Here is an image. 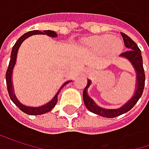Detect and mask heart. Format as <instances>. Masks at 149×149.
I'll return each mask as SVG.
<instances>
[{
	"instance_id": "heart-1",
	"label": "heart",
	"mask_w": 149,
	"mask_h": 149,
	"mask_svg": "<svg viewBox=\"0 0 149 149\" xmlns=\"http://www.w3.org/2000/svg\"><path fill=\"white\" fill-rule=\"evenodd\" d=\"M88 47L96 52H109L110 54H118L124 47L120 39H116L111 35L95 36L90 38L86 42Z\"/></svg>"
}]
</instances>
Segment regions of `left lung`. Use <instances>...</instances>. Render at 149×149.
I'll list each match as a JSON object with an SVG mask.
<instances>
[{
    "mask_svg": "<svg viewBox=\"0 0 149 149\" xmlns=\"http://www.w3.org/2000/svg\"><path fill=\"white\" fill-rule=\"evenodd\" d=\"M121 35L124 39L125 46L129 50L122 53L119 56L127 59L132 63V67L134 68L135 73H136V85H135V90H134L133 95L131 97V99H129L120 108L104 109V108L97 105L95 103V102L88 95L87 89L92 83V81L90 79H87V85L83 91V100H84V103H85L86 109L89 111L96 114V115H99L101 116H103V118H116V116H118L122 114L128 112L131 109H132V107L137 103V102L141 97L143 89H144V86H145V72H144V69H143L141 52L139 47L137 46V44L129 36H127L125 33H121Z\"/></svg>",
    "mask_w": 149,
    "mask_h": 149,
    "instance_id": "left-lung-1",
    "label": "left lung"
}]
</instances>
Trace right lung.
<instances>
[{
    "mask_svg": "<svg viewBox=\"0 0 149 149\" xmlns=\"http://www.w3.org/2000/svg\"><path fill=\"white\" fill-rule=\"evenodd\" d=\"M36 34H45L47 35L51 38H56L57 37V33L54 31H50V30H45L43 31H40L39 30H34V31H28V33H24V35H22L17 41L15 43V45L12 47V51H11V55H10V61H9V64L6 72V83H7V87H8V92L9 94V97L11 99V101L24 113L28 114V115H42L44 113H47L50 110H52V109L56 106V104L57 103V96L58 93L60 92V90L68 83H70L71 80H68L66 82H64L62 86L59 88V90L56 92V93L55 94V96L53 97L48 102H47L44 105L39 106V107H30V106H26L24 105L23 103H21L18 99L17 98L16 94H15V91H14V86H13V81H12V74H13V70L14 67L16 65V62H17V52L18 49L21 46V44L30 36L33 35H36Z\"/></svg>",
    "mask_w": 149,
    "mask_h": 149,
    "instance_id": "obj_1",
    "label": "right lung"
}]
</instances>
